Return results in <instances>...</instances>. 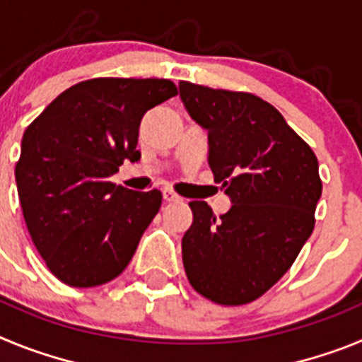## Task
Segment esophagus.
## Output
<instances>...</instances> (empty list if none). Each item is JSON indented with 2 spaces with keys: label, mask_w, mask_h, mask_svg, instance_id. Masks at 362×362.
Listing matches in <instances>:
<instances>
[{
  "label": "esophagus",
  "mask_w": 362,
  "mask_h": 362,
  "mask_svg": "<svg viewBox=\"0 0 362 362\" xmlns=\"http://www.w3.org/2000/svg\"><path fill=\"white\" fill-rule=\"evenodd\" d=\"M163 199L166 201V203H175V201H183V197L177 196L174 190H170V188H165L163 190Z\"/></svg>",
  "instance_id": "34e87169"
}]
</instances>
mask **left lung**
<instances>
[{"label":"left lung","mask_w":362,"mask_h":362,"mask_svg":"<svg viewBox=\"0 0 362 362\" xmlns=\"http://www.w3.org/2000/svg\"><path fill=\"white\" fill-rule=\"evenodd\" d=\"M179 98L209 132V165L232 201L219 217L192 201L185 272L206 299L246 305L288 272L312 235L322 192L317 158L257 95L181 81Z\"/></svg>","instance_id":"left-lung-1"}]
</instances>
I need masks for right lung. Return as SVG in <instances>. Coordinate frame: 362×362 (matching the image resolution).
Listing matches in <instances>:
<instances>
[{"mask_svg": "<svg viewBox=\"0 0 362 362\" xmlns=\"http://www.w3.org/2000/svg\"><path fill=\"white\" fill-rule=\"evenodd\" d=\"M174 95L168 79H88L57 95L25 130L19 201L32 241L62 283L99 286L130 263L163 196L108 177L124 159L139 161L143 116Z\"/></svg>", "mask_w": 362, "mask_h": 362, "instance_id": "right-lung-1", "label": "right lung"}]
</instances>
